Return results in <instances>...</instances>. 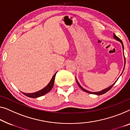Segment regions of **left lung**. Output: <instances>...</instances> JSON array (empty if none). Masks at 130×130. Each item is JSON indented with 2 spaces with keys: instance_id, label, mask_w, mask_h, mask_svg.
<instances>
[{
  "instance_id": "8db88e82",
  "label": "left lung",
  "mask_w": 130,
  "mask_h": 130,
  "mask_svg": "<svg viewBox=\"0 0 130 130\" xmlns=\"http://www.w3.org/2000/svg\"><path fill=\"white\" fill-rule=\"evenodd\" d=\"M113 37H114V38H115V39H116V40L119 41H120V42H121V45H122V46H123V52H124V45H123V42H122V41H121L120 39V38H119V37H118L116 36V34H115V33L113 34ZM125 57H124V67L123 71H124V68H125ZM123 72H122V73H123ZM122 73H121V74H122ZM76 82H77V85H79V86L80 87V89H82V90H84V92H85L89 93H90V94H96V95H101V94H103L105 93H106V92H108V90H110V89H111L112 87H113V86H114V85H115V84H116V82H117V80H116V82H115V83H114V84H113V85H111V86L108 87V88H107L105 89H103V90H101V91H100V92H89V91L83 88L82 87L80 86V85L79 84V82H77V79H76Z\"/></svg>"
}]
</instances>
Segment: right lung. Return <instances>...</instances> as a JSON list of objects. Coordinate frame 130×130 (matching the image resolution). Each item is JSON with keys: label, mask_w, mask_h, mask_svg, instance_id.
<instances>
[{"label": "right lung", "mask_w": 130, "mask_h": 130, "mask_svg": "<svg viewBox=\"0 0 130 130\" xmlns=\"http://www.w3.org/2000/svg\"><path fill=\"white\" fill-rule=\"evenodd\" d=\"M56 73H57V72L54 74L53 77H52L51 80H50V83L47 85V86H45V88L42 89L38 91V92H37L32 93H23V92L22 93L24 94L25 96L29 97V98H39L40 96H44V94H45L47 93L50 92L51 90L52 89V88H53Z\"/></svg>", "instance_id": "right-lung-1"}]
</instances>
